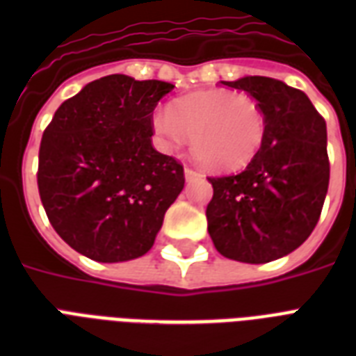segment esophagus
Returning a JSON list of instances; mask_svg holds the SVG:
<instances>
[{"mask_svg":"<svg viewBox=\"0 0 356 356\" xmlns=\"http://www.w3.org/2000/svg\"><path fill=\"white\" fill-rule=\"evenodd\" d=\"M184 177H186V181H194V179L200 177V172H195L192 168H184Z\"/></svg>","mask_w":356,"mask_h":356,"instance_id":"obj_1","label":"esophagus"}]
</instances>
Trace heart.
Segmentation results:
<instances>
[{"label": "heart", "instance_id": "1", "mask_svg": "<svg viewBox=\"0 0 356 356\" xmlns=\"http://www.w3.org/2000/svg\"><path fill=\"white\" fill-rule=\"evenodd\" d=\"M153 131L166 147L183 144L211 172H236L253 161L266 136L264 111L253 97L231 90L184 96L153 114Z\"/></svg>", "mask_w": 356, "mask_h": 356}]
</instances>
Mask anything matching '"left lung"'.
Masks as SVG:
<instances>
[{"label":"left lung","mask_w":356,"mask_h":356,"mask_svg":"<svg viewBox=\"0 0 356 356\" xmlns=\"http://www.w3.org/2000/svg\"><path fill=\"white\" fill-rule=\"evenodd\" d=\"M222 83L254 97L266 136L243 172L209 177V234L223 257L264 264L298 249L320 220L329 188L327 125L307 94L282 81L248 75Z\"/></svg>","instance_id":"left-lung-1"}]
</instances>
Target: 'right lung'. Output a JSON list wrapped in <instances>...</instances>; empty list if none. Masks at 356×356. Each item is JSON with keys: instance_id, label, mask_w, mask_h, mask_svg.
<instances>
[{"instance_id": "right-lung-1", "label": "right lung", "mask_w": 356, "mask_h": 356, "mask_svg": "<svg viewBox=\"0 0 356 356\" xmlns=\"http://www.w3.org/2000/svg\"><path fill=\"white\" fill-rule=\"evenodd\" d=\"M164 81L114 74L57 108L38 153V192L57 234L97 262L151 249L184 186L183 166L151 144Z\"/></svg>"}]
</instances>
